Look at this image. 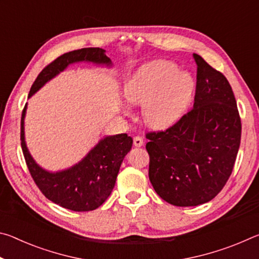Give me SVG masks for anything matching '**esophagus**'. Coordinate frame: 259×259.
I'll return each mask as SVG.
<instances>
[{"mask_svg":"<svg viewBox=\"0 0 259 259\" xmlns=\"http://www.w3.org/2000/svg\"><path fill=\"white\" fill-rule=\"evenodd\" d=\"M134 145L136 147H142L144 145V139L140 136H136L134 138Z\"/></svg>","mask_w":259,"mask_h":259,"instance_id":"34e87169","label":"esophagus"}]
</instances>
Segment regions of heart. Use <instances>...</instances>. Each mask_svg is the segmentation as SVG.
<instances>
[{
  "label": "heart",
  "mask_w": 259,
  "mask_h": 259,
  "mask_svg": "<svg viewBox=\"0 0 259 259\" xmlns=\"http://www.w3.org/2000/svg\"><path fill=\"white\" fill-rule=\"evenodd\" d=\"M194 80L169 61H154L143 66L124 88L129 103L144 105L143 115L153 128H164L176 122L190 104ZM129 113L128 111H125Z\"/></svg>",
  "instance_id": "b5f03b06"
}]
</instances>
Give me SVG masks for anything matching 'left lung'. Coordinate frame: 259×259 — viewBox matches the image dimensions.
<instances>
[{
    "instance_id": "obj_1",
    "label": "left lung",
    "mask_w": 259,
    "mask_h": 259,
    "mask_svg": "<svg viewBox=\"0 0 259 259\" xmlns=\"http://www.w3.org/2000/svg\"><path fill=\"white\" fill-rule=\"evenodd\" d=\"M193 58L198 66L193 108L166 130L146 134L153 188L177 207L205 203L223 190L241 140V119L229 81L201 56Z\"/></svg>"
}]
</instances>
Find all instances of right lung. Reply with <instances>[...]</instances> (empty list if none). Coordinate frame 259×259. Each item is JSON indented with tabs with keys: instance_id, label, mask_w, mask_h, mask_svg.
Instances as JSON below:
<instances>
[{
	"instance_id": "right-lung-1",
	"label": "right lung",
	"mask_w": 259,
	"mask_h": 259,
	"mask_svg": "<svg viewBox=\"0 0 259 259\" xmlns=\"http://www.w3.org/2000/svg\"><path fill=\"white\" fill-rule=\"evenodd\" d=\"M88 61L112 66V61L100 48H83L61 55L48 65L34 81L28 98L48 81L66 69L68 65ZM25 105L21 114V148L30 176L47 199L73 211H90L100 207L111 194L124 156L131 150L133 138L126 134L107 136L83 159L71 168L50 172L41 168L28 152L25 142Z\"/></svg>"
}]
</instances>
